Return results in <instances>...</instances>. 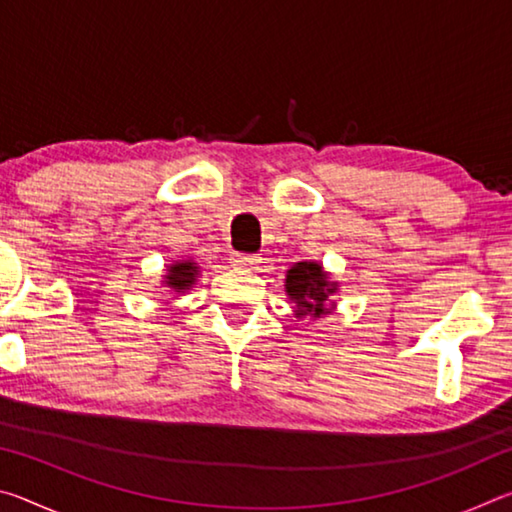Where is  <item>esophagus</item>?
I'll return each instance as SVG.
<instances>
[{"mask_svg":"<svg viewBox=\"0 0 512 512\" xmlns=\"http://www.w3.org/2000/svg\"><path fill=\"white\" fill-rule=\"evenodd\" d=\"M232 264L241 268H255L259 264L257 255H246V253H232Z\"/></svg>","mask_w":512,"mask_h":512,"instance_id":"1","label":"esophagus"}]
</instances>
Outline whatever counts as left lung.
<instances>
[{
  "label": "left lung",
  "instance_id": "1",
  "mask_svg": "<svg viewBox=\"0 0 512 512\" xmlns=\"http://www.w3.org/2000/svg\"><path fill=\"white\" fill-rule=\"evenodd\" d=\"M284 291L293 302L296 318L318 320L329 316L336 309L332 296L339 291V282H334L320 262H296L287 271Z\"/></svg>",
  "mask_w": 512,
  "mask_h": 512
}]
</instances>
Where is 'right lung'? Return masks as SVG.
I'll use <instances>...</instances> for the list:
<instances>
[{
  "instance_id": "obj_1",
  "label": "right lung",
  "mask_w": 512,
  "mask_h": 512,
  "mask_svg": "<svg viewBox=\"0 0 512 512\" xmlns=\"http://www.w3.org/2000/svg\"><path fill=\"white\" fill-rule=\"evenodd\" d=\"M198 275H201V266L194 259H176L167 266V275H162V287H167L173 296H183L194 287Z\"/></svg>"
}]
</instances>
